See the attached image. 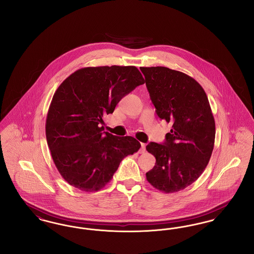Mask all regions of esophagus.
<instances>
[{
	"instance_id": "obj_1",
	"label": "esophagus",
	"mask_w": 254,
	"mask_h": 254,
	"mask_svg": "<svg viewBox=\"0 0 254 254\" xmlns=\"http://www.w3.org/2000/svg\"><path fill=\"white\" fill-rule=\"evenodd\" d=\"M145 145L144 143L141 144V148H140V153H145Z\"/></svg>"
}]
</instances>
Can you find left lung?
<instances>
[{
  "instance_id": "8db88e82",
  "label": "left lung",
  "mask_w": 254,
  "mask_h": 254,
  "mask_svg": "<svg viewBox=\"0 0 254 254\" xmlns=\"http://www.w3.org/2000/svg\"><path fill=\"white\" fill-rule=\"evenodd\" d=\"M160 119L171 123L164 144L146 150L156 158L146 180L172 193L196 181L205 170L215 140V122L205 90L192 77L165 66L140 67Z\"/></svg>"
}]
</instances>
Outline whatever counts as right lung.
<instances>
[{
  "mask_svg": "<svg viewBox=\"0 0 254 254\" xmlns=\"http://www.w3.org/2000/svg\"><path fill=\"white\" fill-rule=\"evenodd\" d=\"M145 80L136 66H90L76 70L55 91L46 121L53 162L74 188L93 192L103 189L122 160L139 150L131 136L103 132V116Z\"/></svg>",
  "mask_w": 254,
  "mask_h": 254,
  "instance_id": "obj_1",
  "label": "right lung"
}]
</instances>
